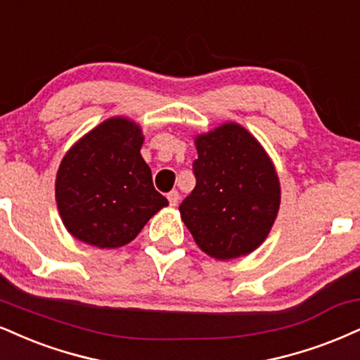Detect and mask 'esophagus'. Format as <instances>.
<instances>
[{
	"label": "esophagus",
	"instance_id": "obj_1",
	"mask_svg": "<svg viewBox=\"0 0 360 360\" xmlns=\"http://www.w3.org/2000/svg\"><path fill=\"white\" fill-rule=\"evenodd\" d=\"M167 199H169V205L177 206V202H179V193L174 189V191H171L167 194Z\"/></svg>",
	"mask_w": 360,
	"mask_h": 360
}]
</instances>
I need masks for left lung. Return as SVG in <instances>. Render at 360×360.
I'll return each instance as SVG.
<instances>
[{"label":"left lung","instance_id":"1","mask_svg":"<svg viewBox=\"0 0 360 360\" xmlns=\"http://www.w3.org/2000/svg\"><path fill=\"white\" fill-rule=\"evenodd\" d=\"M196 186L181 202V218L205 253L216 259L245 257L274 226L280 181L259 142L235 122L196 137Z\"/></svg>","mask_w":360,"mask_h":360}]
</instances>
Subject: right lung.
I'll return each instance as SVG.
<instances>
[{
	"label": "right lung",
	"mask_w": 360,
	"mask_h": 360,
	"mask_svg": "<svg viewBox=\"0 0 360 360\" xmlns=\"http://www.w3.org/2000/svg\"><path fill=\"white\" fill-rule=\"evenodd\" d=\"M142 142L136 122L112 117L65 154L55 196L65 228L77 240L97 248H119L169 205L155 191L141 155Z\"/></svg>",
	"instance_id": "add662e5"
}]
</instances>
